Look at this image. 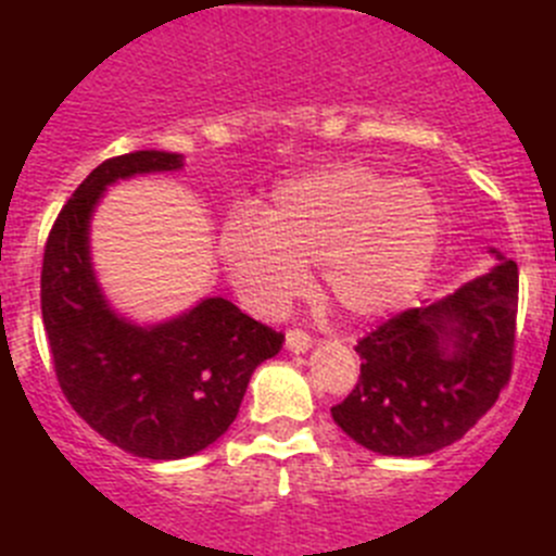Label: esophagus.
<instances>
[{
    "label": "esophagus",
    "mask_w": 556,
    "mask_h": 556,
    "mask_svg": "<svg viewBox=\"0 0 556 556\" xmlns=\"http://www.w3.org/2000/svg\"><path fill=\"white\" fill-rule=\"evenodd\" d=\"M285 346H288L290 352H295V355H299V352L309 350V346H312V336L306 333V330L293 328V330H288V336H285Z\"/></svg>",
    "instance_id": "1"
}]
</instances>
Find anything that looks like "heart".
<instances>
[{"instance_id": "b5f03b06", "label": "heart", "mask_w": 556, "mask_h": 556, "mask_svg": "<svg viewBox=\"0 0 556 556\" xmlns=\"http://www.w3.org/2000/svg\"><path fill=\"white\" fill-rule=\"evenodd\" d=\"M441 239L444 212L428 185L336 164L279 185L257 217H228L217 252L252 312L288 309L317 266L323 295L344 317L379 319L417 299Z\"/></svg>"}]
</instances>
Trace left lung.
<instances>
[{
  "label": "left lung",
  "instance_id": "obj_1",
  "mask_svg": "<svg viewBox=\"0 0 556 556\" xmlns=\"http://www.w3.org/2000/svg\"><path fill=\"white\" fill-rule=\"evenodd\" d=\"M495 257L452 295L395 314L357 341L361 379L330 408L352 441L422 457L463 439L495 406L511 379L519 301L517 263Z\"/></svg>",
  "mask_w": 556,
  "mask_h": 556
}]
</instances>
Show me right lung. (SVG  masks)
Wrapping results in <instances>:
<instances>
[{
	"label": "right lung",
	"instance_id": "obj_1",
	"mask_svg": "<svg viewBox=\"0 0 556 556\" xmlns=\"http://www.w3.org/2000/svg\"><path fill=\"white\" fill-rule=\"evenodd\" d=\"M182 155L137 150L104 161L72 193L42 257V323L70 406L110 444L148 459L206 450L237 419L252 371L285 336L226 299H204L161 325L115 314L91 266L88 228L106 185L177 172Z\"/></svg>",
	"mask_w": 556,
	"mask_h": 556
}]
</instances>
